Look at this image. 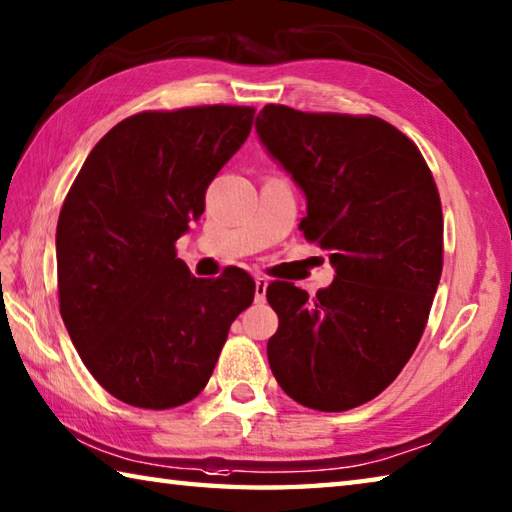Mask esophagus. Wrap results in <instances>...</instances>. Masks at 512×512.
Instances as JSON below:
<instances>
[{
  "label": "esophagus",
  "instance_id": "obj_1",
  "mask_svg": "<svg viewBox=\"0 0 512 512\" xmlns=\"http://www.w3.org/2000/svg\"><path fill=\"white\" fill-rule=\"evenodd\" d=\"M266 288H268L266 277H257V280H255V300L257 302L266 300Z\"/></svg>",
  "mask_w": 512,
  "mask_h": 512
}]
</instances>
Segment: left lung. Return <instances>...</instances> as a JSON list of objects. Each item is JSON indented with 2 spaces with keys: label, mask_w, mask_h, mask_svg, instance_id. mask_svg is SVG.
Here are the masks:
<instances>
[{
  "label": "left lung",
  "mask_w": 512,
  "mask_h": 512,
  "mask_svg": "<svg viewBox=\"0 0 512 512\" xmlns=\"http://www.w3.org/2000/svg\"><path fill=\"white\" fill-rule=\"evenodd\" d=\"M257 136L306 197L300 230L329 250L315 297L273 282L268 365L304 407L345 412L394 383L423 336L443 268V212L418 147L376 116L266 105Z\"/></svg>",
  "instance_id": "1"
}]
</instances>
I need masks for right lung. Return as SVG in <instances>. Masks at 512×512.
<instances>
[{
  "instance_id": "add662e5",
  "label": "right lung",
  "mask_w": 512,
  "mask_h": 512,
  "mask_svg": "<svg viewBox=\"0 0 512 512\" xmlns=\"http://www.w3.org/2000/svg\"><path fill=\"white\" fill-rule=\"evenodd\" d=\"M253 107L143 111L100 138L60 210V313L73 347L118 401L170 410L203 392L255 282L228 266L194 277L176 239L250 134Z\"/></svg>"
}]
</instances>
